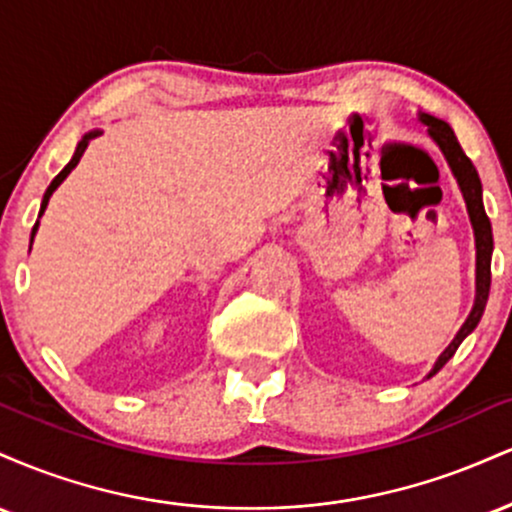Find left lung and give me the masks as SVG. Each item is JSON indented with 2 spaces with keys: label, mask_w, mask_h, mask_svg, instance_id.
I'll use <instances>...</instances> for the list:
<instances>
[{
  "label": "left lung",
  "mask_w": 512,
  "mask_h": 512,
  "mask_svg": "<svg viewBox=\"0 0 512 512\" xmlns=\"http://www.w3.org/2000/svg\"><path fill=\"white\" fill-rule=\"evenodd\" d=\"M419 120L428 127V134H431L433 142L438 144V149L443 151V156H445V161H448L452 175L457 178V185H460L464 204H467V211H469V221H472V228H474V243H477V296H474V308H472V313H469L467 320H464L460 332L455 334V339H452L448 349L438 356L436 366H433L431 373H428V378H431V375H436L438 370L443 368L452 356H455L457 346L467 339V334L474 332V327L479 325L481 315H484L486 301H489V289H491L493 233H491L489 216H486V211H484V202H481L479 173H477V168H474V163L469 161L467 154L462 151V146H460V142H457L452 127L445 120H438V117L426 115V113H419Z\"/></svg>",
  "instance_id": "1"
}]
</instances>
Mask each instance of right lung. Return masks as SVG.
<instances>
[{"instance_id":"1","label":"right lung","mask_w":512,"mask_h":512,"mask_svg":"<svg viewBox=\"0 0 512 512\" xmlns=\"http://www.w3.org/2000/svg\"><path fill=\"white\" fill-rule=\"evenodd\" d=\"M98 134H101V129H91V132H88V134H84V137H81V142H79V144H76V151H74L72 161H69V163H67V166H64V168L60 170V175H57V178L50 182V187H48V190H45V195H43V204H40V214H38V219H40V216H43V214H45V207H48V202H50L52 192H55V190H57V187H60V185H62V180H64V178H67V175H69V173H72V170L76 168V163H79V161H81V156H84L86 146H88V144H91V139H96V137H98ZM35 231H38V221H35V226H33V233H31V243H33V238H35Z\"/></svg>"}]
</instances>
